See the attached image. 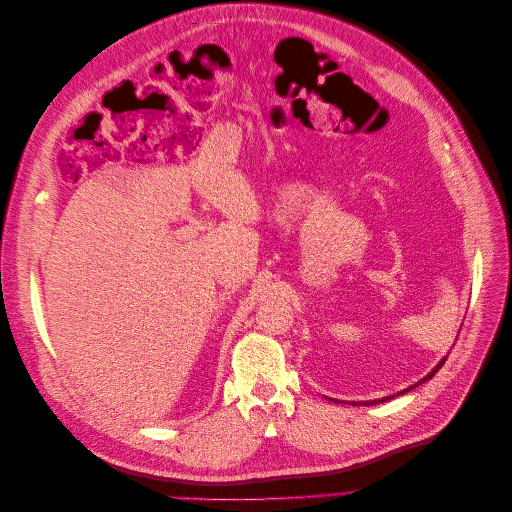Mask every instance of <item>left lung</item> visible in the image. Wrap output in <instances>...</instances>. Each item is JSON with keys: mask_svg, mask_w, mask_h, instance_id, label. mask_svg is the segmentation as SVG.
<instances>
[{"mask_svg": "<svg viewBox=\"0 0 512 512\" xmlns=\"http://www.w3.org/2000/svg\"><path fill=\"white\" fill-rule=\"evenodd\" d=\"M444 362H446V358H444V360H442V362H440V364H437V367H435V369H433V371H431V373H429V375H425V377H423V379H421V381H419V383H415V385H410V387H408V389H415V387H417V385H421V383H425V381H429V379H431V377H433V375H435V373H437V371H440V369H442V364H444ZM408 389H404V392H408ZM404 392H400V394H404ZM392 398H394V396H387V398H383V400H381V402H385V400H392ZM375 402H379V400H375ZM364 404H369V402H364Z\"/></svg>", "mask_w": 512, "mask_h": 512, "instance_id": "1", "label": "left lung"}]
</instances>
